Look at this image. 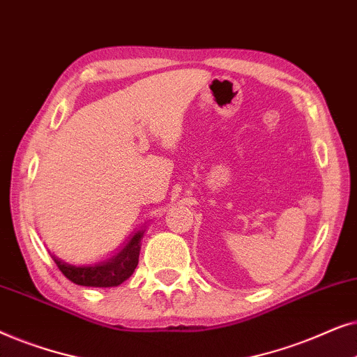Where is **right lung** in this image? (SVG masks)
<instances>
[{
    "label": "right lung",
    "mask_w": 357,
    "mask_h": 357,
    "mask_svg": "<svg viewBox=\"0 0 357 357\" xmlns=\"http://www.w3.org/2000/svg\"><path fill=\"white\" fill-rule=\"evenodd\" d=\"M144 231H138L131 237V241L126 243L123 250H120L110 260L100 261L97 265L91 266H75L68 265L60 258L52 255L56 266L65 275L68 280L79 286L91 287H114L128 280L133 275L136 265H138L141 238Z\"/></svg>",
    "instance_id": "right-lung-1"
}]
</instances>
